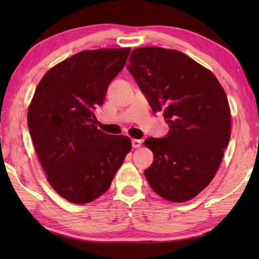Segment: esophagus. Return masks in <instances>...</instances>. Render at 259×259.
Masks as SVG:
<instances>
[{
    "instance_id": "1",
    "label": "esophagus",
    "mask_w": 259,
    "mask_h": 259,
    "mask_svg": "<svg viewBox=\"0 0 259 259\" xmlns=\"http://www.w3.org/2000/svg\"><path fill=\"white\" fill-rule=\"evenodd\" d=\"M141 144H142L141 140L133 139V147L135 148V149H137V148H140V147H141Z\"/></svg>"
}]
</instances>
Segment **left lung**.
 <instances>
[{"label": "left lung", "mask_w": 259, "mask_h": 259, "mask_svg": "<svg viewBox=\"0 0 259 259\" xmlns=\"http://www.w3.org/2000/svg\"><path fill=\"white\" fill-rule=\"evenodd\" d=\"M129 61L152 111H162L170 128L164 138L145 140L153 153L146 179L166 200L188 201L210 184L228 146L226 93L210 70L172 49H135Z\"/></svg>", "instance_id": "left-lung-1"}]
</instances>
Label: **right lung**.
<instances>
[{"label": "right lung", "instance_id": "add662e5", "mask_svg": "<svg viewBox=\"0 0 259 259\" xmlns=\"http://www.w3.org/2000/svg\"><path fill=\"white\" fill-rule=\"evenodd\" d=\"M130 48L74 54L43 75L27 110V125L52 188L70 202H91L106 192L131 150L125 136L102 133L93 113Z\"/></svg>", "mask_w": 259, "mask_h": 259}]
</instances>
